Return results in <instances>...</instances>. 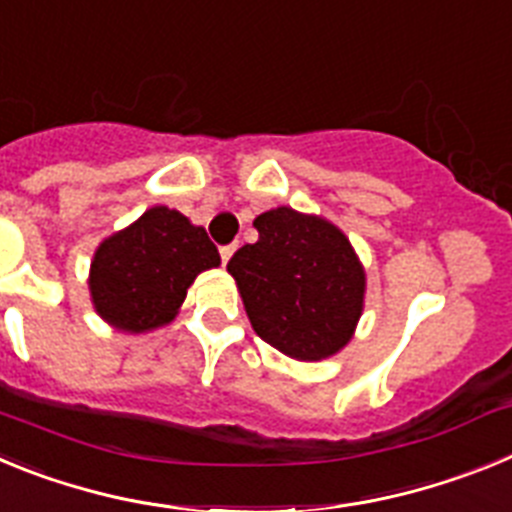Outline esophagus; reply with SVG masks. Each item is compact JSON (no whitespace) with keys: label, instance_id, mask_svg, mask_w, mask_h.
<instances>
[{"label":"esophagus","instance_id":"esophagus-1","mask_svg":"<svg viewBox=\"0 0 512 512\" xmlns=\"http://www.w3.org/2000/svg\"><path fill=\"white\" fill-rule=\"evenodd\" d=\"M233 253H235V246H223V248H220V259H223V264H228Z\"/></svg>","mask_w":512,"mask_h":512}]
</instances>
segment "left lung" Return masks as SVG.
<instances>
[{
	"label": "left lung",
	"mask_w": 512,
	"mask_h": 512,
	"mask_svg": "<svg viewBox=\"0 0 512 512\" xmlns=\"http://www.w3.org/2000/svg\"><path fill=\"white\" fill-rule=\"evenodd\" d=\"M259 241L233 253V274L253 330L297 361L338 354L364 310L366 274L343 230L292 207L253 220Z\"/></svg>",
	"instance_id": "8db88e82"
}]
</instances>
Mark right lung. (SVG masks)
<instances>
[{
	"label": "right lung",
	"instance_id": "right-lung-1",
	"mask_svg": "<svg viewBox=\"0 0 512 512\" xmlns=\"http://www.w3.org/2000/svg\"><path fill=\"white\" fill-rule=\"evenodd\" d=\"M220 266L205 228L158 205L99 243L89 269L94 310L112 328L146 333L176 318L197 274Z\"/></svg>",
	"mask_w": 512,
	"mask_h": 512
}]
</instances>
